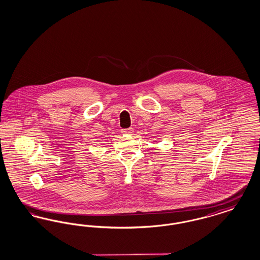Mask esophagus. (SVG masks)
<instances>
[{
	"mask_svg": "<svg viewBox=\"0 0 260 260\" xmlns=\"http://www.w3.org/2000/svg\"><path fill=\"white\" fill-rule=\"evenodd\" d=\"M122 133H123V135H132L134 133V128L133 127L124 128V129H122Z\"/></svg>",
	"mask_w": 260,
	"mask_h": 260,
	"instance_id": "esophagus-1",
	"label": "esophagus"
}]
</instances>
